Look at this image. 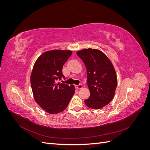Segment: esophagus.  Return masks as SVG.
<instances>
[{
  "label": "esophagus",
  "mask_w": 150,
  "mask_h": 150,
  "mask_svg": "<svg viewBox=\"0 0 150 150\" xmlns=\"http://www.w3.org/2000/svg\"><path fill=\"white\" fill-rule=\"evenodd\" d=\"M76 88L77 89H81L83 88V85H81V84L76 85Z\"/></svg>",
  "instance_id": "34e87169"
}]
</instances>
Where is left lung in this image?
Masks as SVG:
<instances>
[{
  "label": "left lung",
  "instance_id": "obj_1",
  "mask_svg": "<svg viewBox=\"0 0 150 150\" xmlns=\"http://www.w3.org/2000/svg\"><path fill=\"white\" fill-rule=\"evenodd\" d=\"M87 70L90 96L84 100L88 107L99 110L110 103L115 96L117 76L112 62L98 49H84L76 52Z\"/></svg>",
  "mask_w": 150,
  "mask_h": 150
}]
</instances>
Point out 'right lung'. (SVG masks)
<instances>
[{
    "label": "right lung",
    "mask_w": 150,
    "mask_h": 150,
    "mask_svg": "<svg viewBox=\"0 0 150 150\" xmlns=\"http://www.w3.org/2000/svg\"><path fill=\"white\" fill-rule=\"evenodd\" d=\"M72 53L66 50L45 52L35 61L32 71L30 84L35 101L50 114L64 111L74 94L73 85L57 83L64 78L62 66Z\"/></svg>",
    "instance_id": "1"
}]
</instances>
